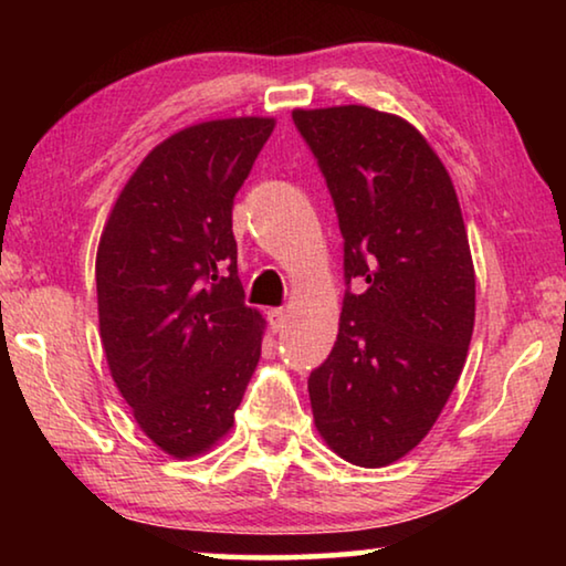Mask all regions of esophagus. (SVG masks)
<instances>
[{
  "mask_svg": "<svg viewBox=\"0 0 566 566\" xmlns=\"http://www.w3.org/2000/svg\"><path fill=\"white\" fill-rule=\"evenodd\" d=\"M266 317H270V324L274 332H282L286 327V322H290V312L286 310H270L266 312Z\"/></svg>",
  "mask_w": 566,
  "mask_h": 566,
  "instance_id": "1",
  "label": "esophagus"
}]
</instances>
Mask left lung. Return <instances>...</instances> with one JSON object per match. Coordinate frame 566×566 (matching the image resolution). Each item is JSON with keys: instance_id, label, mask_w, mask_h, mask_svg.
Instances as JSON below:
<instances>
[{"instance_id": "obj_1", "label": "left lung", "mask_w": 566, "mask_h": 566, "mask_svg": "<svg viewBox=\"0 0 566 566\" xmlns=\"http://www.w3.org/2000/svg\"><path fill=\"white\" fill-rule=\"evenodd\" d=\"M344 237L339 334L310 375L314 427L377 469L434 427L474 329V264L452 177L417 127L361 104L294 109Z\"/></svg>"}]
</instances>
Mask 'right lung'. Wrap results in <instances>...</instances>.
Here are the masks:
<instances>
[{
	"instance_id": "1",
	"label": "right lung",
	"mask_w": 566,
	"mask_h": 566,
	"mask_svg": "<svg viewBox=\"0 0 566 566\" xmlns=\"http://www.w3.org/2000/svg\"><path fill=\"white\" fill-rule=\"evenodd\" d=\"M272 129V117H232L171 134L104 224L102 347L134 421L169 457L229 434L260 361L264 319L244 304L232 207Z\"/></svg>"
}]
</instances>
